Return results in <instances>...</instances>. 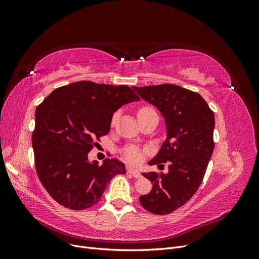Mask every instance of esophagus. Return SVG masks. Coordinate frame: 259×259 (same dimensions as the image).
Segmentation results:
<instances>
[{
	"label": "esophagus",
	"instance_id": "esophagus-1",
	"mask_svg": "<svg viewBox=\"0 0 259 259\" xmlns=\"http://www.w3.org/2000/svg\"><path fill=\"white\" fill-rule=\"evenodd\" d=\"M127 173L132 174L135 178H140V177H142V175H140V173H139V170L134 168V167H127Z\"/></svg>",
	"mask_w": 259,
	"mask_h": 259
}]
</instances>
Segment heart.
I'll use <instances>...</instances> for the list:
<instances>
[{"label":"heart","mask_w":259,"mask_h":259,"mask_svg":"<svg viewBox=\"0 0 259 259\" xmlns=\"http://www.w3.org/2000/svg\"><path fill=\"white\" fill-rule=\"evenodd\" d=\"M154 109L151 108V107H148V106H145V107H142L139 109L138 111V116L139 115H143V114H146V113H149V112H153ZM116 120V114H114L112 116V120H111V123L114 124ZM124 156L126 158V160H128L130 162H133V163H138L140 160H142V153H140L139 149L135 148V147H130V148H126L124 150Z\"/></svg>","instance_id":"1"}]
</instances>
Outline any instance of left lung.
I'll list each match as a JSON object with an SVG mask.
<instances>
[{"label": "left lung", "instance_id": "left-lung-1", "mask_svg": "<svg viewBox=\"0 0 259 259\" xmlns=\"http://www.w3.org/2000/svg\"><path fill=\"white\" fill-rule=\"evenodd\" d=\"M133 89L159 109L167 132L166 140L149 164L167 162L168 171L143 173L152 189L140 195V204L155 215L169 214L186 204L202 184L214 150V112L200 94L175 84Z\"/></svg>", "mask_w": 259, "mask_h": 259}]
</instances>
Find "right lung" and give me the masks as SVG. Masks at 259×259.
<instances>
[{"mask_svg":"<svg viewBox=\"0 0 259 259\" xmlns=\"http://www.w3.org/2000/svg\"><path fill=\"white\" fill-rule=\"evenodd\" d=\"M135 100L127 85L80 81L53 91L37 106L32 133L36 174L60 205L92 207L115 175L126 173L116 159L101 165L90 162L89 152L109 133L113 112Z\"/></svg>","mask_w":259,"mask_h":259,"instance_id":"obj_1","label":"right lung"}]
</instances>
